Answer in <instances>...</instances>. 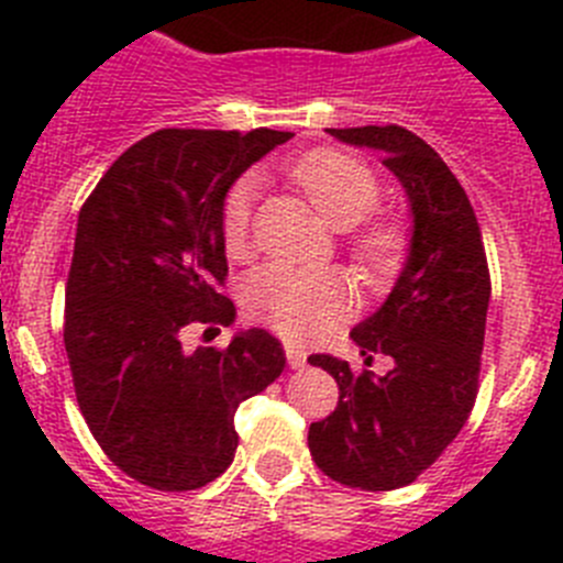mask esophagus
Wrapping results in <instances>:
<instances>
[{"label":"esophagus","instance_id":"obj_1","mask_svg":"<svg viewBox=\"0 0 563 563\" xmlns=\"http://www.w3.org/2000/svg\"><path fill=\"white\" fill-rule=\"evenodd\" d=\"M286 358H288V367H291V369H300V367H306L308 353L302 351V347H297V344L286 342Z\"/></svg>","mask_w":563,"mask_h":563}]
</instances>
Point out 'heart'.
Instances as JSON below:
<instances>
[{"instance_id": "1", "label": "heart", "mask_w": 563, "mask_h": 563, "mask_svg": "<svg viewBox=\"0 0 563 563\" xmlns=\"http://www.w3.org/2000/svg\"><path fill=\"white\" fill-rule=\"evenodd\" d=\"M291 176L336 230L356 227L382 199L378 176L344 151H311L300 162H294ZM255 194L257 176L244 174L227 187L221 199L219 232L221 246L230 257H244L250 252ZM401 244L398 227L369 221L353 230L351 255L362 269L387 272L398 261ZM241 302L250 319L280 336L313 339L331 331L351 311V286L336 272H306L283 263H266L244 277Z\"/></svg>"}]
</instances>
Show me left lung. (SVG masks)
I'll return each instance as SVG.
<instances>
[{
	"mask_svg": "<svg viewBox=\"0 0 563 563\" xmlns=\"http://www.w3.org/2000/svg\"><path fill=\"white\" fill-rule=\"evenodd\" d=\"M328 134L382 151L407 190L415 230L387 302L351 331L364 364L384 353L393 369L376 376L325 353L308 358L339 384L336 409L311 423L308 449L322 474L347 488L393 490L415 483L445 452L477 401L488 257L463 185L418 134L401 125Z\"/></svg>",
	"mask_w": 563,
	"mask_h": 563,
	"instance_id": "left-lung-1",
	"label": "left lung"
}]
</instances>
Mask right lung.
<instances>
[{"label":"right lung","instance_id":"add662e5","mask_svg":"<svg viewBox=\"0 0 563 563\" xmlns=\"http://www.w3.org/2000/svg\"><path fill=\"white\" fill-rule=\"evenodd\" d=\"M288 136L154 131L80 207L64 302L75 398L106 457L148 488L196 490L224 474L238 449L235 409L286 367L283 344L263 328L194 353L181 336L190 325H232L221 199Z\"/></svg>","mask_w":563,"mask_h":563}]
</instances>
